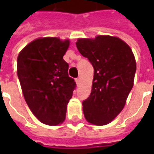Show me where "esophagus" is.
<instances>
[{
    "mask_svg": "<svg viewBox=\"0 0 154 154\" xmlns=\"http://www.w3.org/2000/svg\"><path fill=\"white\" fill-rule=\"evenodd\" d=\"M76 83H77V86H79V85H80V78H76Z\"/></svg>",
    "mask_w": 154,
    "mask_h": 154,
    "instance_id": "1",
    "label": "esophagus"
}]
</instances>
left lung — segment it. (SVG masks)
<instances>
[{"label":"left lung","instance_id":"8db88e82","mask_svg":"<svg viewBox=\"0 0 154 154\" xmlns=\"http://www.w3.org/2000/svg\"><path fill=\"white\" fill-rule=\"evenodd\" d=\"M76 45L94 67L91 92L82 102L84 116L95 125H107L121 112L134 86V54L124 41L109 35L78 38Z\"/></svg>","mask_w":154,"mask_h":154}]
</instances>
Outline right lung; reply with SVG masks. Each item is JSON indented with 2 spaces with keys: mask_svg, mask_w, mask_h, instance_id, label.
<instances>
[{
  "mask_svg": "<svg viewBox=\"0 0 154 154\" xmlns=\"http://www.w3.org/2000/svg\"><path fill=\"white\" fill-rule=\"evenodd\" d=\"M68 47V39L39 38L26 45L17 57V75L25 101L45 125L63 122L76 87L63 59Z\"/></svg>",
  "mask_w": 154,
  "mask_h": 154,
  "instance_id": "1",
  "label": "right lung"
}]
</instances>
